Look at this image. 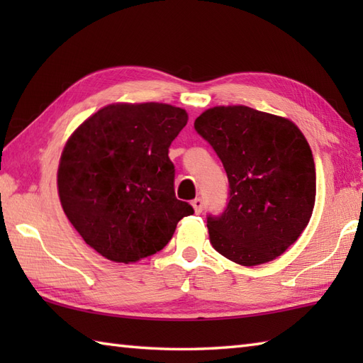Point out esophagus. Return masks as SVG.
<instances>
[{"mask_svg":"<svg viewBox=\"0 0 363 363\" xmlns=\"http://www.w3.org/2000/svg\"><path fill=\"white\" fill-rule=\"evenodd\" d=\"M191 207H194L195 213H201L203 212V199H199V198L194 199V201H191Z\"/></svg>","mask_w":363,"mask_h":363,"instance_id":"obj_1","label":"esophagus"}]
</instances>
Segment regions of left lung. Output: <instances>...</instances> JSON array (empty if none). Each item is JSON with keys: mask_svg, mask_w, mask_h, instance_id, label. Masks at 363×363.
Here are the masks:
<instances>
[{"mask_svg": "<svg viewBox=\"0 0 363 363\" xmlns=\"http://www.w3.org/2000/svg\"><path fill=\"white\" fill-rule=\"evenodd\" d=\"M229 179L221 217L207 218L209 240L243 267L287 251L312 217L317 174L304 134L289 118L248 106H215L195 120Z\"/></svg>", "mask_w": 363, "mask_h": 363, "instance_id": "1", "label": "left lung"}]
</instances>
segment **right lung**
Segmentation results:
<instances>
[{"label": "right lung", "instance_id": "1", "mask_svg": "<svg viewBox=\"0 0 363 363\" xmlns=\"http://www.w3.org/2000/svg\"><path fill=\"white\" fill-rule=\"evenodd\" d=\"M187 112L165 103H113L68 137L57 168L62 209L90 248L134 264L160 251L194 213L174 195L168 148Z\"/></svg>", "mask_w": 363, "mask_h": 363}]
</instances>
